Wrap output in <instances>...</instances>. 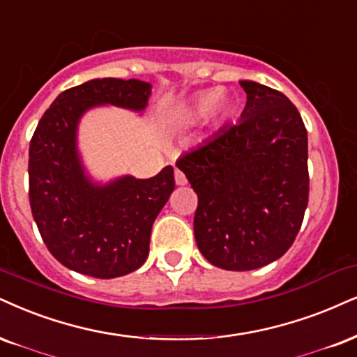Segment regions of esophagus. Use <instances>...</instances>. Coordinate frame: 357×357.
<instances>
[{"label":"esophagus","mask_w":357,"mask_h":357,"mask_svg":"<svg viewBox=\"0 0 357 357\" xmlns=\"http://www.w3.org/2000/svg\"><path fill=\"white\" fill-rule=\"evenodd\" d=\"M175 183H177V185H185L187 183V177L185 175H183V172L182 170H178V169H175Z\"/></svg>","instance_id":"34e87169"}]
</instances>
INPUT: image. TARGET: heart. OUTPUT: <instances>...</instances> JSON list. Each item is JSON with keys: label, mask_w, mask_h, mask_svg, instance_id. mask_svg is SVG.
<instances>
[{"label": "heart", "mask_w": 357, "mask_h": 357, "mask_svg": "<svg viewBox=\"0 0 357 357\" xmlns=\"http://www.w3.org/2000/svg\"><path fill=\"white\" fill-rule=\"evenodd\" d=\"M220 97H222V91H210V92H205V94H202L199 99L193 100V102L185 109V112L182 114V121L183 122L204 121V119L208 116L210 112H212L213 107L217 112L225 111L227 99L222 98L220 100ZM218 98L220 100V101L218 100ZM215 103H217L218 105L215 106Z\"/></svg>", "instance_id": "1"}]
</instances>
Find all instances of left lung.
I'll return each mask as SVG.
<instances>
[{
  "mask_svg": "<svg viewBox=\"0 0 357 357\" xmlns=\"http://www.w3.org/2000/svg\"><path fill=\"white\" fill-rule=\"evenodd\" d=\"M238 124L220 129L177 160L199 197L200 253L228 271L283 257L300 231L310 193L307 132L291 100L243 79Z\"/></svg>",
  "mask_w": 357,
  "mask_h": 357,
  "instance_id": "8db88e82",
  "label": "left lung"
}]
</instances>
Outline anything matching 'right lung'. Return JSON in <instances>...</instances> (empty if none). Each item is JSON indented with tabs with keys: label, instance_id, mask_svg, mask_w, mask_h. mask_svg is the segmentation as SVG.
I'll use <instances>...</instances> for the list:
<instances>
[{
	"label": "right lung",
	"instance_id": "1",
	"mask_svg": "<svg viewBox=\"0 0 357 357\" xmlns=\"http://www.w3.org/2000/svg\"><path fill=\"white\" fill-rule=\"evenodd\" d=\"M152 94L139 79H91L61 92L29 144V204L52 257L69 270L109 280L129 275L149 257L152 225L175 188L174 169L98 182L77 145L87 111L116 105L142 114Z\"/></svg>",
	"mask_w": 357,
	"mask_h": 357
}]
</instances>
